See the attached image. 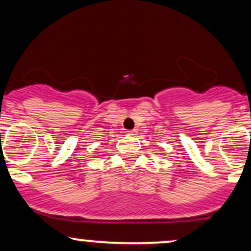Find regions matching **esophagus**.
<instances>
[{"instance_id": "1", "label": "esophagus", "mask_w": 251, "mask_h": 251, "mask_svg": "<svg viewBox=\"0 0 251 251\" xmlns=\"http://www.w3.org/2000/svg\"><path fill=\"white\" fill-rule=\"evenodd\" d=\"M126 133H127V135H135L137 134V131L135 129H128V131H126Z\"/></svg>"}]
</instances>
